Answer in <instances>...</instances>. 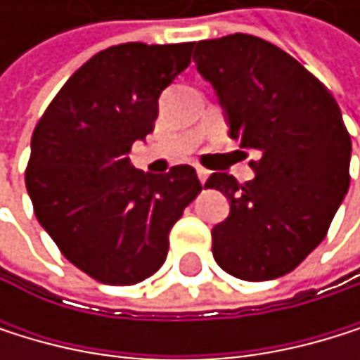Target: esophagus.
I'll return each mask as SVG.
<instances>
[{"mask_svg":"<svg viewBox=\"0 0 360 360\" xmlns=\"http://www.w3.org/2000/svg\"><path fill=\"white\" fill-rule=\"evenodd\" d=\"M196 174H198V179H200V184H205L207 179H210V170L202 168V166H196Z\"/></svg>","mask_w":360,"mask_h":360,"instance_id":"34e87169","label":"esophagus"}]
</instances>
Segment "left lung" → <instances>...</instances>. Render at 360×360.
I'll return each instance as SVG.
<instances>
[{
	"instance_id": "8db88e82",
	"label": "left lung",
	"mask_w": 360,
	"mask_h": 360,
	"mask_svg": "<svg viewBox=\"0 0 360 360\" xmlns=\"http://www.w3.org/2000/svg\"><path fill=\"white\" fill-rule=\"evenodd\" d=\"M196 71L216 90L229 136L259 153L246 184L214 172L231 205L212 229L216 264L235 278L292 272L326 238L350 188L352 142L328 88L289 53L250 34L200 40Z\"/></svg>"
}]
</instances>
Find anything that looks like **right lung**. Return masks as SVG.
Returning a JSON list of instances; mask_svg holds the SVG:
<instances>
[{
	"instance_id": "right-lung-1",
	"label": "right lung",
	"mask_w": 360,
	"mask_h": 360,
	"mask_svg": "<svg viewBox=\"0 0 360 360\" xmlns=\"http://www.w3.org/2000/svg\"><path fill=\"white\" fill-rule=\"evenodd\" d=\"M194 43H125L92 56L53 96L32 136L25 188L62 255L108 285H136L168 255V233L200 192L188 164L150 174L129 162L153 131L160 94Z\"/></svg>"
}]
</instances>
